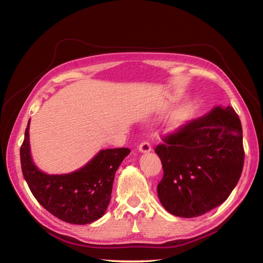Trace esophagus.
I'll list each match as a JSON object with an SVG mask.
<instances>
[{"label": "esophagus", "mask_w": 263, "mask_h": 263, "mask_svg": "<svg viewBox=\"0 0 263 263\" xmlns=\"http://www.w3.org/2000/svg\"><path fill=\"white\" fill-rule=\"evenodd\" d=\"M138 149L140 153H149V151H151V145L149 144L148 141H144L141 142V144L138 146Z\"/></svg>", "instance_id": "1"}]
</instances>
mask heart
<instances>
[{
  "label": "heart",
  "instance_id": "b5f03b06",
  "mask_svg": "<svg viewBox=\"0 0 263 263\" xmlns=\"http://www.w3.org/2000/svg\"><path fill=\"white\" fill-rule=\"evenodd\" d=\"M183 118H184V115H183V112H181V110H177V112L171 114V116L168 119V124H166V126H168V129H170V130L177 129L178 127L182 124Z\"/></svg>",
  "mask_w": 263,
  "mask_h": 263
}]
</instances>
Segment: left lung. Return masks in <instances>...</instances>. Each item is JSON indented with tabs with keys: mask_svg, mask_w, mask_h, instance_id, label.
I'll list each match as a JSON object with an SVG mask.
<instances>
[{
	"mask_svg": "<svg viewBox=\"0 0 263 263\" xmlns=\"http://www.w3.org/2000/svg\"><path fill=\"white\" fill-rule=\"evenodd\" d=\"M162 140L155 149L163 168L157 192L166 211L197 217L227 200L245 160L242 127L233 107H215Z\"/></svg>",
	"mask_w": 263,
	"mask_h": 263,
	"instance_id": "obj_1",
	"label": "left lung"
}]
</instances>
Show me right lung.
Listing matches in <instances>:
<instances>
[{
  "label": "right lung",
  "mask_w": 263,
  "mask_h": 263,
  "mask_svg": "<svg viewBox=\"0 0 263 263\" xmlns=\"http://www.w3.org/2000/svg\"><path fill=\"white\" fill-rule=\"evenodd\" d=\"M29 121L21 147V164L24 179L38 203L53 216L70 224L85 225L101 218L110 201L115 173L130 149L101 150L74 172L47 174L31 160Z\"/></svg>",
  "instance_id": "add662e5"
}]
</instances>
